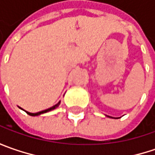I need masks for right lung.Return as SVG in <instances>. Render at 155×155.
Returning a JSON list of instances; mask_svg holds the SVG:
<instances>
[{"instance_id": "right-lung-1", "label": "right lung", "mask_w": 155, "mask_h": 155, "mask_svg": "<svg viewBox=\"0 0 155 155\" xmlns=\"http://www.w3.org/2000/svg\"><path fill=\"white\" fill-rule=\"evenodd\" d=\"M60 105V101L57 103V104H55L54 106H53V107H51V108H47L46 110H42V111H40V112H38V113H30V112H28V111H26L29 116H33V117H35V116H38V115H40V114H43V113H47L48 111H51V110H53V109H54V108H56L58 106Z\"/></svg>"}]
</instances>
